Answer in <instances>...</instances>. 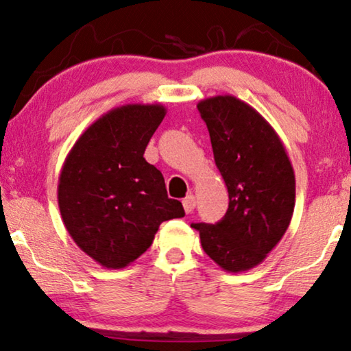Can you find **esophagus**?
Here are the masks:
<instances>
[{"mask_svg":"<svg viewBox=\"0 0 351 351\" xmlns=\"http://www.w3.org/2000/svg\"><path fill=\"white\" fill-rule=\"evenodd\" d=\"M195 205H197V200H195L194 194H189L184 200H182V206H184L186 213H191V211H194Z\"/></svg>","mask_w":351,"mask_h":351,"instance_id":"1","label":"esophagus"}]
</instances>
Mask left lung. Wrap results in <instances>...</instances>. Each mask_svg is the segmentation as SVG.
<instances>
[{
  "label": "left lung",
  "mask_w": 351,
  "mask_h": 351,
  "mask_svg": "<svg viewBox=\"0 0 351 351\" xmlns=\"http://www.w3.org/2000/svg\"><path fill=\"white\" fill-rule=\"evenodd\" d=\"M215 162L229 192L216 224H192L202 248L226 272H245L267 258L285 235L295 204V178L274 127L232 95L199 101Z\"/></svg>",
  "instance_id": "8db88e82"
}]
</instances>
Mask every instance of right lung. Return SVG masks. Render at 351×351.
<instances>
[{"instance_id": "add662e5", "label": "right lung", "mask_w": 351, "mask_h": 351, "mask_svg": "<svg viewBox=\"0 0 351 351\" xmlns=\"http://www.w3.org/2000/svg\"><path fill=\"white\" fill-rule=\"evenodd\" d=\"M167 114L162 105H125L77 138L58 176V208L68 234L106 269H124L152 245L164 221L182 218L145 149Z\"/></svg>"}]
</instances>
